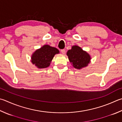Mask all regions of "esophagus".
Listing matches in <instances>:
<instances>
[{"mask_svg":"<svg viewBox=\"0 0 122 122\" xmlns=\"http://www.w3.org/2000/svg\"><path fill=\"white\" fill-rule=\"evenodd\" d=\"M61 52L62 53V54H65L66 53V50L65 49H62L61 50Z\"/></svg>","mask_w":122,"mask_h":122,"instance_id":"obj_1","label":"esophagus"}]
</instances>
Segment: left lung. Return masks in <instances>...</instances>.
Instances as JSON below:
<instances>
[{
    "mask_svg": "<svg viewBox=\"0 0 122 122\" xmlns=\"http://www.w3.org/2000/svg\"><path fill=\"white\" fill-rule=\"evenodd\" d=\"M67 55L73 67L78 69L87 66L91 60L90 55L78 46H73Z\"/></svg>",
    "mask_w": 122,
    "mask_h": 122,
    "instance_id": "1",
    "label": "left lung"
}]
</instances>
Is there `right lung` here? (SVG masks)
Segmentation results:
<instances>
[{
	"label": "right lung",
	"instance_id": "obj_1",
	"mask_svg": "<svg viewBox=\"0 0 122 122\" xmlns=\"http://www.w3.org/2000/svg\"><path fill=\"white\" fill-rule=\"evenodd\" d=\"M59 53L57 48L49 45H44L32 54L31 62L38 68H47L50 66L55 54Z\"/></svg>",
	"mask_w": 122,
	"mask_h": 122
}]
</instances>
